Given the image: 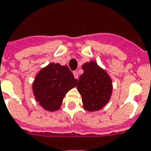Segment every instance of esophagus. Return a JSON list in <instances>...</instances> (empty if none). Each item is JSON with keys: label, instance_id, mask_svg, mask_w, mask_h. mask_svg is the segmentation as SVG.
<instances>
[{"label": "esophagus", "instance_id": "esophagus-1", "mask_svg": "<svg viewBox=\"0 0 151 151\" xmlns=\"http://www.w3.org/2000/svg\"><path fill=\"white\" fill-rule=\"evenodd\" d=\"M73 75H74V78L76 79H78V73L77 71H73Z\"/></svg>", "mask_w": 151, "mask_h": 151}]
</instances>
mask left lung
I'll use <instances>...</instances> for the list:
<instances>
[{"mask_svg": "<svg viewBox=\"0 0 151 151\" xmlns=\"http://www.w3.org/2000/svg\"><path fill=\"white\" fill-rule=\"evenodd\" d=\"M84 73L79 77L77 88L82 96L83 107L88 111L105 106L112 94V81L108 73L95 61L83 65Z\"/></svg>", "mask_w": 151, "mask_h": 151, "instance_id": "1", "label": "left lung"}]
</instances>
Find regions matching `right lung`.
<instances>
[{
  "mask_svg": "<svg viewBox=\"0 0 151 151\" xmlns=\"http://www.w3.org/2000/svg\"><path fill=\"white\" fill-rule=\"evenodd\" d=\"M78 79L67 66L51 63L36 76L32 90L37 101L45 109L55 111L60 108L65 94L77 86Z\"/></svg>",
  "mask_w": 151,
  "mask_h": 151,
  "instance_id": "right-lung-1",
  "label": "right lung"
}]
</instances>
